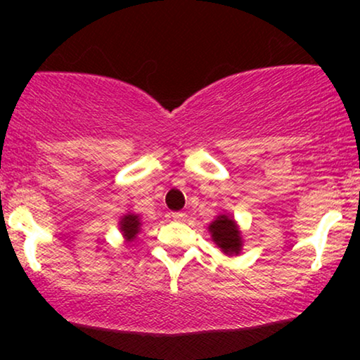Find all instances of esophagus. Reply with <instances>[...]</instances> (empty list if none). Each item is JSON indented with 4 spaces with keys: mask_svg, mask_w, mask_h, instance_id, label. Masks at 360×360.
Listing matches in <instances>:
<instances>
[{
    "mask_svg": "<svg viewBox=\"0 0 360 360\" xmlns=\"http://www.w3.org/2000/svg\"><path fill=\"white\" fill-rule=\"evenodd\" d=\"M172 219H174V221H185L186 214L180 213V211H176V213H172Z\"/></svg>",
    "mask_w": 360,
    "mask_h": 360,
    "instance_id": "34e87169",
    "label": "esophagus"
}]
</instances>
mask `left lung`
Returning <instances> with one entry per match:
<instances>
[{
	"instance_id": "1",
	"label": "left lung",
	"mask_w": 360,
	"mask_h": 360,
	"mask_svg": "<svg viewBox=\"0 0 360 360\" xmlns=\"http://www.w3.org/2000/svg\"><path fill=\"white\" fill-rule=\"evenodd\" d=\"M210 233L213 236L214 243L226 254H239L243 240H240V233L233 218H229V216H219L218 219L211 223Z\"/></svg>"
}]
</instances>
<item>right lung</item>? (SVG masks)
<instances>
[{
	"label": "right lung",
	"mask_w": 360,
	"mask_h": 360,
	"mask_svg": "<svg viewBox=\"0 0 360 360\" xmlns=\"http://www.w3.org/2000/svg\"><path fill=\"white\" fill-rule=\"evenodd\" d=\"M121 231H122V234L126 236V239L127 240H132L136 238V234L139 233V226H141V223H139V216H136V214H127V216H124V218L121 219Z\"/></svg>",
	"instance_id": "obj_1"
}]
</instances>
